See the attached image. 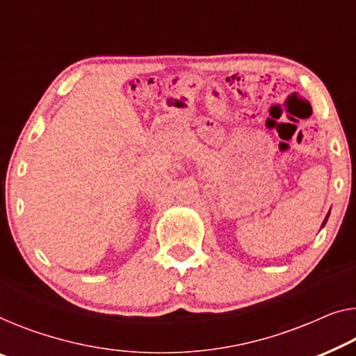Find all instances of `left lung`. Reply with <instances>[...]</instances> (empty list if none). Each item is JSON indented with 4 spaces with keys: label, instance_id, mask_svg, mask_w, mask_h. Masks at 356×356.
Masks as SVG:
<instances>
[{
    "label": "left lung",
    "instance_id": "1",
    "mask_svg": "<svg viewBox=\"0 0 356 356\" xmlns=\"http://www.w3.org/2000/svg\"><path fill=\"white\" fill-rule=\"evenodd\" d=\"M327 217H330V212H327V216L325 217V220H323V224H321V229H323V227L326 225V222H327Z\"/></svg>",
    "mask_w": 356,
    "mask_h": 356
}]
</instances>
